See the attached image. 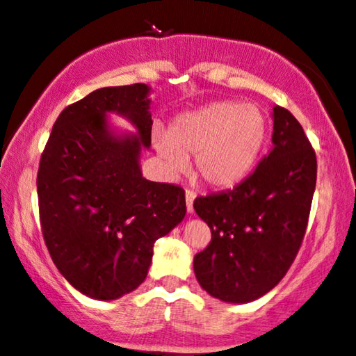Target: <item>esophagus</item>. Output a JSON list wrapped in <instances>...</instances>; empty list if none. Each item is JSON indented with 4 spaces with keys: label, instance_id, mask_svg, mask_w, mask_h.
<instances>
[{
    "label": "esophagus",
    "instance_id": "obj_1",
    "mask_svg": "<svg viewBox=\"0 0 356 356\" xmlns=\"http://www.w3.org/2000/svg\"><path fill=\"white\" fill-rule=\"evenodd\" d=\"M194 199H195V192L192 189L186 191V205H187V212H194Z\"/></svg>",
    "mask_w": 356,
    "mask_h": 356
}]
</instances>
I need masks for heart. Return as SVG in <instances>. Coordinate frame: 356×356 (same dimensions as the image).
Masks as SVG:
<instances>
[{"mask_svg":"<svg viewBox=\"0 0 356 356\" xmlns=\"http://www.w3.org/2000/svg\"><path fill=\"white\" fill-rule=\"evenodd\" d=\"M265 137L262 109L241 101H219L175 118L169 134H154V145L170 172L186 170V157H195L197 175L209 186L225 189L250 172Z\"/></svg>","mask_w":356,"mask_h":356,"instance_id":"obj_1","label":"heart"}]
</instances>
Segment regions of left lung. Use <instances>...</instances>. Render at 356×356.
I'll return each mask as SVG.
<instances>
[{
	"mask_svg": "<svg viewBox=\"0 0 356 356\" xmlns=\"http://www.w3.org/2000/svg\"><path fill=\"white\" fill-rule=\"evenodd\" d=\"M273 149L232 191L197 197V216L211 227L194 257L199 284L230 303L257 300L293 264L305 237L316 184V156L290 111L273 108Z\"/></svg>",
	"mask_w": 356,
	"mask_h": 356,
	"instance_id": "obj_1",
	"label": "left lung"
}]
</instances>
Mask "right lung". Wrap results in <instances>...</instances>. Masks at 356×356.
Returning a JSON list of instances; mask_svg holds the SVG:
<instances>
[{
	"label": "right lung",
	"mask_w": 356,
	"mask_h": 356,
	"mask_svg": "<svg viewBox=\"0 0 356 356\" xmlns=\"http://www.w3.org/2000/svg\"><path fill=\"white\" fill-rule=\"evenodd\" d=\"M145 84L102 88L56 119L38 169L41 232L51 259L70 284L97 300H115L144 282L157 238L186 216V192L151 182L139 167L151 145ZM106 112L138 127L115 136Z\"/></svg>",
	"instance_id": "add662e5"
}]
</instances>
